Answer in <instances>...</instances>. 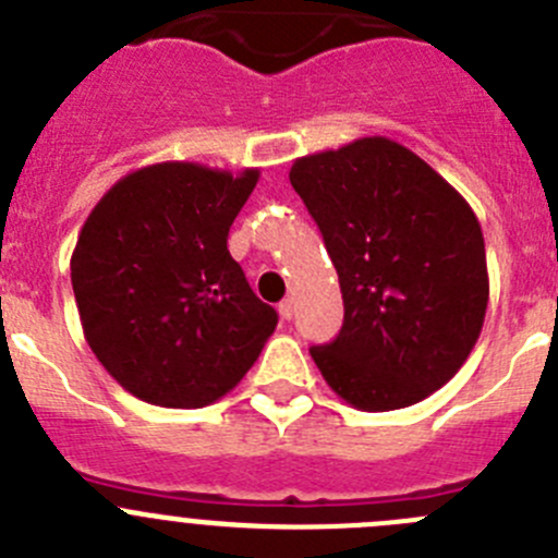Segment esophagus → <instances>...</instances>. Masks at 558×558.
I'll return each instance as SVG.
<instances>
[{"mask_svg": "<svg viewBox=\"0 0 558 558\" xmlns=\"http://www.w3.org/2000/svg\"><path fill=\"white\" fill-rule=\"evenodd\" d=\"M278 314H280V316H283V319H286V322H289V319H291V316H294V300H283V303H280V305H278Z\"/></svg>", "mask_w": 558, "mask_h": 558, "instance_id": "obj_1", "label": "esophagus"}]
</instances>
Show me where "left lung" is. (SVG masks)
I'll use <instances>...</instances> for the list:
<instances>
[{"instance_id": "left-lung-1", "label": "left lung", "mask_w": 558, "mask_h": 558, "mask_svg": "<svg viewBox=\"0 0 558 558\" xmlns=\"http://www.w3.org/2000/svg\"><path fill=\"white\" fill-rule=\"evenodd\" d=\"M289 181L325 236L343 327L311 347L325 383L363 413L444 388L482 332L490 278L465 197L388 137L300 156Z\"/></svg>"}]
</instances>
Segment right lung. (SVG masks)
<instances>
[{"label": "right lung", "mask_w": 558, "mask_h": 558, "mask_svg": "<svg viewBox=\"0 0 558 558\" xmlns=\"http://www.w3.org/2000/svg\"><path fill=\"white\" fill-rule=\"evenodd\" d=\"M258 168L156 161L114 181L71 255L85 341L109 377L159 408H206L278 327L228 253Z\"/></svg>", "instance_id": "obj_1"}]
</instances>
